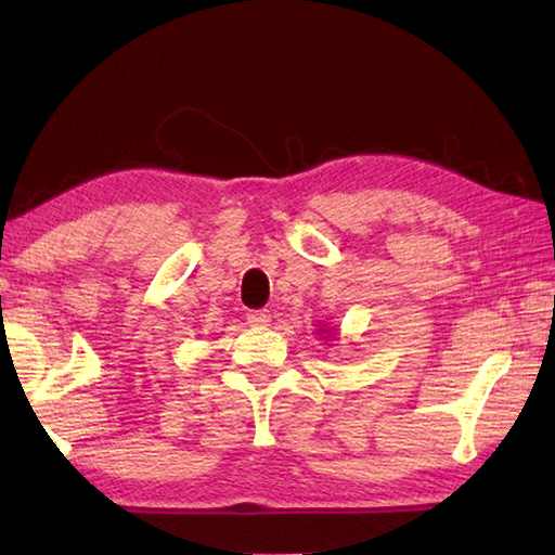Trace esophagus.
I'll list each match as a JSON object with an SVG mask.
<instances>
[{
  "label": "esophagus",
  "mask_w": 555,
  "mask_h": 555,
  "mask_svg": "<svg viewBox=\"0 0 555 555\" xmlns=\"http://www.w3.org/2000/svg\"><path fill=\"white\" fill-rule=\"evenodd\" d=\"M269 322H271L269 310H253V312H247V324H253V326H269Z\"/></svg>",
  "instance_id": "obj_1"
}]
</instances>
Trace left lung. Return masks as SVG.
Here are the masks:
<instances>
[{"label": "left lung", "mask_w": 555, "mask_h": 555, "mask_svg": "<svg viewBox=\"0 0 555 555\" xmlns=\"http://www.w3.org/2000/svg\"><path fill=\"white\" fill-rule=\"evenodd\" d=\"M320 332H324V334H326V328H320Z\"/></svg>", "instance_id": "8db88e82"}]
</instances>
